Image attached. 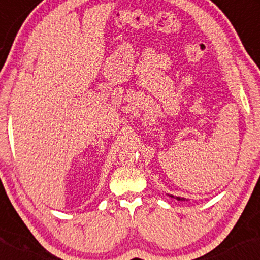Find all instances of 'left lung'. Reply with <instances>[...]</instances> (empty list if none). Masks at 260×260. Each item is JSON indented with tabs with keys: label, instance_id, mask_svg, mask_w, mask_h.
<instances>
[{
	"label": "left lung",
	"instance_id": "8db88e82",
	"mask_svg": "<svg viewBox=\"0 0 260 260\" xmlns=\"http://www.w3.org/2000/svg\"><path fill=\"white\" fill-rule=\"evenodd\" d=\"M177 199H178V201H182L183 198H180V197H177Z\"/></svg>",
	"mask_w": 260,
	"mask_h": 260
}]
</instances>
